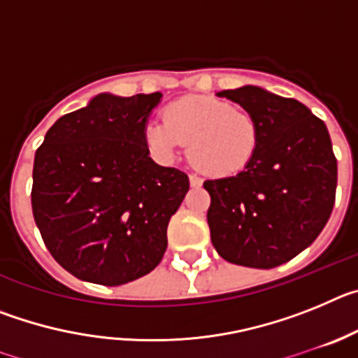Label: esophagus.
<instances>
[{
	"mask_svg": "<svg viewBox=\"0 0 358 358\" xmlns=\"http://www.w3.org/2000/svg\"><path fill=\"white\" fill-rule=\"evenodd\" d=\"M189 185H192V188H201L202 186V179L199 176H189Z\"/></svg>",
	"mask_w": 358,
	"mask_h": 358,
	"instance_id": "34e87169",
	"label": "esophagus"
}]
</instances>
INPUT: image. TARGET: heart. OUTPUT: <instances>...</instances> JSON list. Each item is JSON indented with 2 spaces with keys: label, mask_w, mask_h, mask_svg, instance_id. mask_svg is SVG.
Masks as SVG:
<instances>
[{
  "label": "heart",
  "mask_w": 358,
  "mask_h": 358,
  "mask_svg": "<svg viewBox=\"0 0 358 358\" xmlns=\"http://www.w3.org/2000/svg\"><path fill=\"white\" fill-rule=\"evenodd\" d=\"M145 143L159 161H172L188 143V159L211 177H231L251 161L258 125L245 110L213 96H185L169 103L163 123L145 127Z\"/></svg>",
  "instance_id": "1"
}]
</instances>
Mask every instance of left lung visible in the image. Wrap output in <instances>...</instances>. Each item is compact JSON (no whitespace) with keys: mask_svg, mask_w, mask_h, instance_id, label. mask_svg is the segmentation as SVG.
<instances>
[{"mask_svg":"<svg viewBox=\"0 0 358 358\" xmlns=\"http://www.w3.org/2000/svg\"><path fill=\"white\" fill-rule=\"evenodd\" d=\"M217 96L256 120L258 143L242 172L204 181L211 242L231 264L278 267L317 238L334 210L337 159L330 134L301 102L258 85Z\"/></svg>","mask_w":358,"mask_h":358,"instance_id":"left-lung-1","label":"left lung"}]
</instances>
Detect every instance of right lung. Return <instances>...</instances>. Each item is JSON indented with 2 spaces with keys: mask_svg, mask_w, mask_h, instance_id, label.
<instances>
[{
  "mask_svg": "<svg viewBox=\"0 0 358 358\" xmlns=\"http://www.w3.org/2000/svg\"><path fill=\"white\" fill-rule=\"evenodd\" d=\"M161 96L96 94L57 120L37 148L34 218L53 258L78 280L123 285L166 251L189 181L148 156L143 132Z\"/></svg>",
  "mask_w": 358,
  "mask_h": 358,
  "instance_id": "add662e5",
  "label": "right lung"
}]
</instances>
